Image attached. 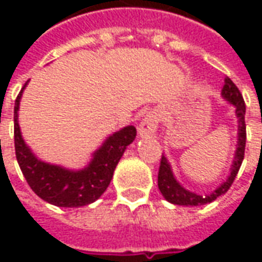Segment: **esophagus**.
Returning a JSON list of instances; mask_svg holds the SVG:
<instances>
[{
  "instance_id": "obj_1",
  "label": "esophagus",
  "mask_w": 262,
  "mask_h": 262,
  "mask_svg": "<svg viewBox=\"0 0 262 262\" xmlns=\"http://www.w3.org/2000/svg\"><path fill=\"white\" fill-rule=\"evenodd\" d=\"M159 115L156 112H148L139 125V135L142 137L153 136L159 127Z\"/></svg>"
}]
</instances>
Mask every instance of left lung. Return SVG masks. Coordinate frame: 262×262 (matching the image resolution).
I'll use <instances>...</instances> for the list:
<instances>
[{"label":"left lung","mask_w":262,"mask_h":262,"mask_svg":"<svg viewBox=\"0 0 262 262\" xmlns=\"http://www.w3.org/2000/svg\"><path fill=\"white\" fill-rule=\"evenodd\" d=\"M222 95L226 98L229 102H231L236 106V115L238 118V142H237V150L236 156H234V161H233V167H231V172L229 178L223 182L216 191H213L209 195H196V193L189 192L177 182V180L172 176V171L170 168V164L165 159L164 156H161V161H160L159 168V189L163 193V196L168 201V202L174 203V205H184V206H198V205H205L214 201L216 198L223 195L229 191L231 187L233 181L236 180V176L240 167H242L243 160H244V151H246V139H247V133H246V103L243 99V95L240 90L233 81L227 77L225 80V86L222 90Z\"/></svg>","instance_id":"1"}]
</instances>
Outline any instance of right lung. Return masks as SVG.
Returning <instances> with one entry per match:
<instances>
[{
  "mask_svg": "<svg viewBox=\"0 0 262 262\" xmlns=\"http://www.w3.org/2000/svg\"><path fill=\"white\" fill-rule=\"evenodd\" d=\"M28 81L25 82V85ZM24 85V88H25ZM24 88L15 99L14 139L15 154L20 171L32 191L43 201L63 206L80 208L90 205L101 196L114 177V171L125 153L126 147L136 137V127L126 126L106 139L90 165L81 171H69L59 165H52L37 160L20 136L18 125V109Z\"/></svg>",
  "mask_w": 262,
  "mask_h": 262,
  "instance_id": "obj_1",
  "label": "right lung"
}]
</instances>
